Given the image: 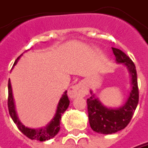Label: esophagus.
<instances>
[{
	"instance_id": "1",
	"label": "esophagus",
	"mask_w": 148,
	"mask_h": 148,
	"mask_svg": "<svg viewBox=\"0 0 148 148\" xmlns=\"http://www.w3.org/2000/svg\"><path fill=\"white\" fill-rule=\"evenodd\" d=\"M68 97L70 99H75L79 97H84L86 95V90L81 84H76L70 87L67 92Z\"/></svg>"
}]
</instances>
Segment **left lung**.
<instances>
[{
    "label": "left lung",
    "instance_id": "8db88e82",
    "mask_svg": "<svg viewBox=\"0 0 148 148\" xmlns=\"http://www.w3.org/2000/svg\"><path fill=\"white\" fill-rule=\"evenodd\" d=\"M116 60L119 63H125L131 74L132 90L125 105L116 109L103 107L94 95L87 99V110L90 127L94 131L103 134H110L121 130L130 122L138 103V87L136 67L130 57L121 49L112 47Z\"/></svg>",
    "mask_w": 148,
    "mask_h": 148
}]
</instances>
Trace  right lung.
I'll use <instances>...</instances> for the list:
<instances>
[{"instance_id": "add662e5", "label": "right lung", "mask_w": 148, "mask_h": 148, "mask_svg": "<svg viewBox=\"0 0 148 148\" xmlns=\"http://www.w3.org/2000/svg\"><path fill=\"white\" fill-rule=\"evenodd\" d=\"M20 56L17 58L14 65L16 64L18 58H20ZM7 103H8L7 104H8L9 113L10 115L12 120L14 121V122L16 124L17 127L18 128V130L24 135H26L27 138H29L30 139H32V140L35 139V140L42 142L52 138L58 134L59 130H60L61 116L68 108L69 103H70V100L67 97V91H66L59 100L56 114L52 120V121L49 125H47L45 128L40 129V130H34V129H29V128L25 127L18 121V119L17 117L16 112H15V109H14V99H13V95H12L11 85H10V81L8 82V102Z\"/></svg>"}]
</instances>
